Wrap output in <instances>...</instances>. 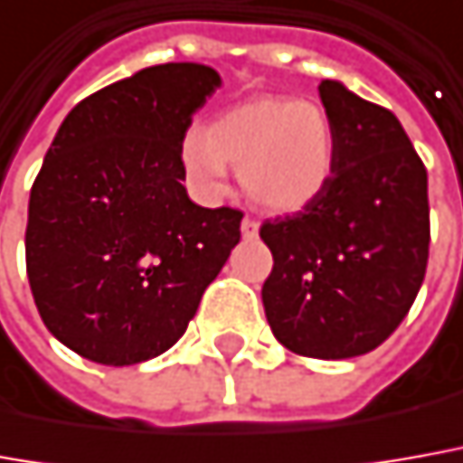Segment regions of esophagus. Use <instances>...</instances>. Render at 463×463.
I'll return each mask as SVG.
<instances>
[{
	"instance_id": "esophagus-1",
	"label": "esophagus",
	"mask_w": 463,
	"mask_h": 463,
	"mask_svg": "<svg viewBox=\"0 0 463 463\" xmlns=\"http://www.w3.org/2000/svg\"><path fill=\"white\" fill-rule=\"evenodd\" d=\"M258 228H260V222L253 218H243V222H241V232H243V238H256Z\"/></svg>"
}]
</instances>
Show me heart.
I'll list each match as a JSON object with an SVG mask.
<instances>
[{"mask_svg":"<svg viewBox=\"0 0 463 463\" xmlns=\"http://www.w3.org/2000/svg\"><path fill=\"white\" fill-rule=\"evenodd\" d=\"M179 156L192 184L205 194L225 190L232 165L258 207L297 213L329 187L337 137L319 103L263 96L220 111L205 131L190 128Z\"/></svg>","mask_w":463,"mask_h":463,"instance_id":"b5f03b06","label":"heart"}]
</instances>
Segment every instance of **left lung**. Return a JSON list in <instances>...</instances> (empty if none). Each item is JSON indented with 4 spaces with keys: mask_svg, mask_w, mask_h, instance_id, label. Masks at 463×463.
<instances>
[{
    "mask_svg": "<svg viewBox=\"0 0 463 463\" xmlns=\"http://www.w3.org/2000/svg\"><path fill=\"white\" fill-rule=\"evenodd\" d=\"M337 165L319 200L266 220L273 269L263 309L286 350L347 360L398 329L426 276L429 175L395 113L319 83Z\"/></svg>",
    "mask_w": 463,
    "mask_h": 463,
    "instance_id": "8db88e82",
    "label": "left lung"
}]
</instances>
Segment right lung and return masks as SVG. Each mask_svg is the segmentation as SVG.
Masks as SVG:
<instances>
[{
	"label": "right lung",
	"mask_w": 463,
	"mask_h": 463,
	"mask_svg": "<svg viewBox=\"0 0 463 463\" xmlns=\"http://www.w3.org/2000/svg\"><path fill=\"white\" fill-rule=\"evenodd\" d=\"M218 86L197 62L144 68L80 100L47 149L27 279L52 337L86 360L169 350L241 241V210L194 205L182 184L179 144Z\"/></svg>",
	"instance_id": "1"
}]
</instances>
